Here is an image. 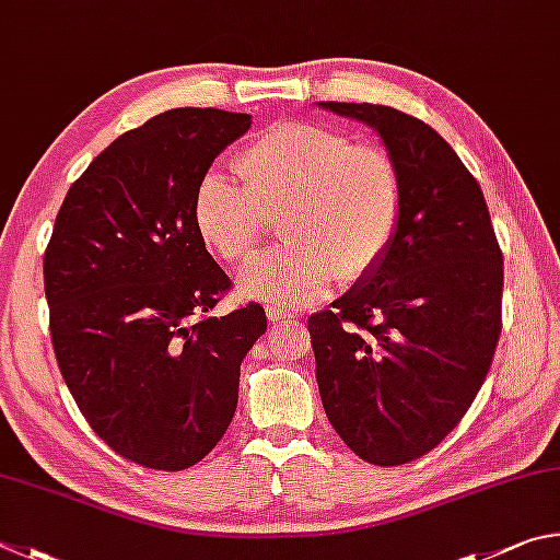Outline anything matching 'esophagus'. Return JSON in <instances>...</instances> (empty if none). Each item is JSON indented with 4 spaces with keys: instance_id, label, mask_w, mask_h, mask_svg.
Returning a JSON list of instances; mask_svg holds the SVG:
<instances>
[{
    "instance_id": "obj_1",
    "label": "esophagus",
    "mask_w": 560,
    "mask_h": 560,
    "mask_svg": "<svg viewBox=\"0 0 560 560\" xmlns=\"http://www.w3.org/2000/svg\"><path fill=\"white\" fill-rule=\"evenodd\" d=\"M265 315H268V319L272 322V325H280V322H295V315H292V312H288V310H280V307H272V305H268L265 307Z\"/></svg>"
}]
</instances>
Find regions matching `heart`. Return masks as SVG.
Returning <instances> with one entry per match:
<instances>
[{
    "mask_svg": "<svg viewBox=\"0 0 560 560\" xmlns=\"http://www.w3.org/2000/svg\"><path fill=\"white\" fill-rule=\"evenodd\" d=\"M243 184L206 172L194 189L196 235L215 258L241 262L282 211V248L260 253L238 272V292L278 307H305L337 278L354 282L384 260L400 221V179L390 156L351 144L315 122H285L235 156Z\"/></svg>",
    "mask_w": 560,
    "mask_h": 560,
    "instance_id": "b5f03b06",
    "label": "heart"
}]
</instances>
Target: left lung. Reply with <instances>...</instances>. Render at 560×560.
Instances as JSON below:
<instances>
[{"mask_svg": "<svg viewBox=\"0 0 560 560\" xmlns=\"http://www.w3.org/2000/svg\"><path fill=\"white\" fill-rule=\"evenodd\" d=\"M317 105L381 137L404 196L384 260L307 322L322 406L361 459L406 465L443 443L485 384L502 250L482 189L433 127L386 105Z\"/></svg>", "mask_w": 560, "mask_h": 560, "instance_id": "obj_1", "label": "left lung"}]
</instances>
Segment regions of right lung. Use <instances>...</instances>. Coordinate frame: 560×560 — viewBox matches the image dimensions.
<instances>
[{
  "label": "right lung",
  "mask_w": 560,
  "mask_h": 560,
  "mask_svg": "<svg viewBox=\"0 0 560 560\" xmlns=\"http://www.w3.org/2000/svg\"><path fill=\"white\" fill-rule=\"evenodd\" d=\"M250 115L176 107L103 150L44 253L58 369L117 455L179 472L211 453L238 406L260 305L203 317L231 288L191 221L194 189Z\"/></svg>",
  "instance_id": "obj_1"
}]
</instances>
